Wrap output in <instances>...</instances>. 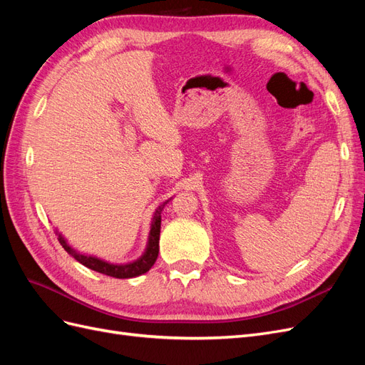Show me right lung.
<instances>
[{"label":"right lung","instance_id":"obj_1","mask_svg":"<svg viewBox=\"0 0 365 365\" xmlns=\"http://www.w3.org/2000/svg\"><path fill=\"white\" fill-rule=\"evenodd\" d=\"M169 202V201H168ZM164 202L161 204L158 208L155 215H153V220H152V227H150V235H149V244H148V248H146V252L143 254V256L132 262V263H126V264H113V263H108V262H103L101 259L97 257H91V256H85V254H81L77 252L76 250H73L68 244L67 240H65L61 235L58 237L59 244L62 245V248L67 251L71 257H74L77 262L85 264L86 268H90L93 271H97L101 274H105V275H111V277H115V279H130V277H137V275H141L148 272L152 264L155 263L157 257H158V251H160V247H158V242H160V228H161V212L164 205L168 204Z\"/></svg>","mask_w":365,"mask_h":365}]
</instances>
